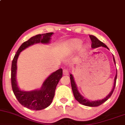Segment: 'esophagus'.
<instances>
[{"instance_id": "1", "label": "esophagus", "mask_w": 125, "mask_h": 125, "mask_svg": "<svg viewBox=\"0 0 125 125\" xmlns=\"http://www.w3.org/2000/svg\"><path fill=\"white\" fill-rule=\"evenodd\" d=\"M63 73L64 75H66V76H67V75L69 74L68 70H67V69H64V70H63Z\"/></svg>"}]
</instances>
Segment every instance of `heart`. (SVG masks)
<instances>
[{"instance_id":"obj_1","label":"heart","mask_w":125,"mask_h":125,"mask_svg":"<svg viewBox=\"0 0 125 125\" xmlns=\"http://www.w3.org/2000/svg\"><path fill=\"white\" fill-rule=\"evenodd\" d=\"M83 43V41L80 39L78 38H73L69 40L64 45L63 52L64 55H69L75 51H76L80 48ZM87 49V46L86 45H84L82 46V51L84 52Z\"/></svg>"}]
</instances>
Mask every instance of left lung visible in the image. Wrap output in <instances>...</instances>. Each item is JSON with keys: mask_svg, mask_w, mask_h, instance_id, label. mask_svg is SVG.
Returning <instances> with one entry per match:
<instances>
[{"mask_svg": "<svg viewBox=\"0 0 125 125\" xmlns=\"http://www.w3.org/2000/svg\"><path fill=\"white\" fill-rule=\"evenodd\" d=\"M89 37L90 39H91V42H92L91 46H92L93 49L102 46V47L106 48H107L108 49H109V48L107 47V46H106L105 44H104L103 42L100 41L99 40L97 37H95V36L90 35H89ZM113 60H114V63H115V64H116L115 60V58H114V55H113ZM70 82H71L72 91H73V95H74L75 99H76V100H77L79 103L82 104V105H84L88 106H98L100 105H101L102 104H103L104 103H105L106 100H108V98H109L111 97V95H112V93H113L114 90L115 89V84H116V78H117V72H116V73L115 79H114V83L113 88H112V89L111 90V92L109 93V94H108V95H106L104 98L102 99V100H98L97 101H91L90 100H88V99L87 98H85L83 96L80 94V93L79 90H78L77 86V85H76V82H75L74 77H73V75L70 74Z\"/></svg>", "mask_w": 125, "mask_h": 125, "instance_id": "8db88e82", "label": "left lung"}]
</instances>
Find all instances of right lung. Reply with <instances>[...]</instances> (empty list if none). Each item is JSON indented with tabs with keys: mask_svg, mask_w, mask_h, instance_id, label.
Returning a JSON list of instances; mask_svg holds the SVG:
<instances>
[{
	"mask_svg": "<svg viewBox=\"0 0 125 125\" xmlns=\"http://www.w3.org/2000/svg\"><path fill=\"white\" fill-rule=\"evenodd\" d=\"M53 34V32H49L38 34L31 37L20 46L12 61L11 81L13 93L16 98L22 106L32 110H41L50 105L55 95L56 85L62 77V69H58L51 73L45 80L39 89L30 91H24L19 88L16 80L17 59L21 52L27 48L36 43L48 44L50 43L51 37Z\"/></svg>",
	"mask_w": 125,
	"mask_h": 125,
	"instance_id": "obj_1",
	"label": "right lung"
}]
</instances>
